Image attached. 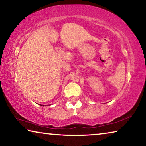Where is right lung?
<instances>
[{"mask_svg": "<svg viewBox=\"0 0 146 146\" xmlns=\"http://www.w3.org/2000/svg\"><path fill=\"white\" fill-rule=\"evenodd\" d=\"M41 106H42V105H41ZM44 106V105H43V106Z\"/></svg>", "mask_w": 146, "mask_h": 146, "instance_id": "1", "label": "right lung"}]
</instances>
